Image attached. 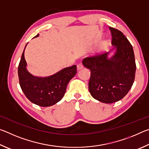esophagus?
Returning <instances> with one entry per match:
<instances>
[{"label":"esophagus","instance_id":"1","mask_svg":"<svg viewBox=\"0 0 149 149\" xmlns=\"http://www.w3.org/2000/svg\"><path fill=\"white\" fill-rule=\"evenodd\" d=\"M83 67H84V65L81 64V63H79V64H77V70H81L83 68Z\"/></svg>","mask_w":149,"mask_h":149}]
</instances>
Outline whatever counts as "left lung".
Wrapping results in <instances>:
<instances>
[{
	"label": "left lung",
	"mask_w": 149,
	"mask_h": 149,
	"mask_svg": "<svg viewBox=\"0 0 149 149\" xmlns=\"http://www.w3.org/2000/svg\"><path fill=\"white\" fill-rule=\"evenodd\" d=\"M115 54L108 52L85 58L83 64L91 70L89 90L100 102L110 104L122 99L134 82L136 64L132 45L119 30L110 27Z\"/></svg>",
	"instance_id": "1"
}]
</instances>
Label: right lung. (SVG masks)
Returning <instances> with one entry per match:
<instances>
[{
	"label": "right lung",
	"instance_id": "right-lung-1",
	"mask_svg": "<svg viewBox=\"0 0 149 149\" xmlns=\"http://www.w3.org/2000/svg\"><path fill=\"white\" fill-rule=\"evenodd\" d=\"M38 36L39 34L35 37ZM17 73L19 85L26 97L34 104L47 107L54 105L62 99L68 84L76 74L77 68L75 65L65 68L47 77H34L26 70L24 50Z\"/></svg>",
	"mask_w": 149,
	"mask_h": 149
}]
</instances>
